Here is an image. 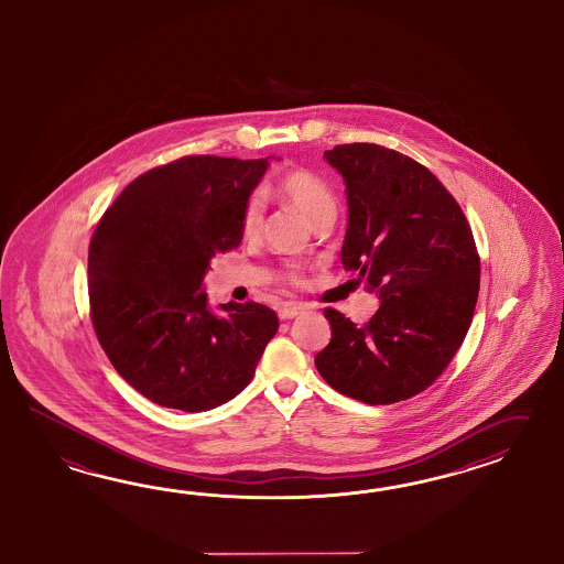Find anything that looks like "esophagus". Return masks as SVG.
<instances>
[{
	"mask_svg": "<svg viewBox=\"0 0 564 564\" xmlns=\"http://www.w3.org/2000/svg\"><path fill=\"white\" fill-rule=\"evenodd\" d=\"M304 310L305 307L302 304H285L279 310V318L281 321H293L295 316L304 314Z\"/></svg>",
	"mask_w": 564,
	"mask_h": 564,
	"instance_id": "34e87169",
	"label": "esophagus"
}]
</instances>
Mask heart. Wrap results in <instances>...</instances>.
I'll list each match as a JSON object with an SVG mask.
<instances>
[{
  "instance_id": "1",
  "label": "heart",
  "mask_w": 564,
  "mask_h": 564,
  "mask_svg": "<svg viewBox=\"0 0 564 564\" xmlns=\"http://www.w3.org/2000/svg\"><path fill=\"white\" fill-rule=\"evenodd\" d=\"M274 197L304 215L305 221L316 226L321 221H335L336 197L333 188L312 172L291 170L274 184ZM262 221V200L250 198L243 209L242 224L248 234L259 229Z\"/></svg>"
}]
</instances>
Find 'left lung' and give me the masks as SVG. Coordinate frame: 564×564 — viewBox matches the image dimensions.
I'll return each instance as SVG.
<instances>
[{
    "label": "left lung",
    "mask_w": 564,
    "mask_h": 564,
    "mask_svg": "<svg viewBox=\"0 0 564 564\" xmlns=\"http://www.w3.org/2000/svg\"><path fill=\"white\" fill-rule=\"evenodd\" d=\"M324 160L349 205L340 262L380 307L364 326L326 307L333 338L314 364L345 397L400 402L442 376L470 328L480 288L473 229L445 186L402 153L350 143Z\"/></svg>",
    "instance_id": "8db88e82"
}]
</instances>
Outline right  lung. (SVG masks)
<instances>
[{"instance_id":"add662e5","label":"right lung","mask_w":564,"mask_h":564,"mask_svg":"<svg viewBox=\"0 0 564 564\" xmlns=\"http://www.w3.org/2000/svg\"><path fill=\"white\" fill-rule=\"evenodd\" d=\"M269 158L188 155L141 174L110 205L88 254L94 330L139 394L212 411L250 383L279 318L254 304L209 305L203 279L243 236Z\"/></svg>"}]
</instances>
